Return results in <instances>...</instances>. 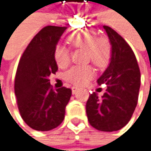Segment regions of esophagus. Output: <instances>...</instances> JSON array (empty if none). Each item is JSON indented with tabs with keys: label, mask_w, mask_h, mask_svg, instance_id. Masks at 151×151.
<instances>
[{
	"label": "esophagus",
	"mask_w": 151,
	"mask_h": 151,
	"mask_svg": "<svg viewBox=\"0 0 151 151\" xmlns=\"http://www.w3.org/2000/svg\"><path fill=\"white\" fill-rule=\"evenodd\" d=\"M78 89H79V88H77V87H72L71 88V91H72V94H75L77 91H78Z\"/></svg>",
	"instance_id": "34e87169"
}]
</instances>
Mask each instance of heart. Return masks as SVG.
Wrapping results in <instances>:
<instances>
[{
  "mask_svg": "<svg viewBox=\"0 0 151 151\" xmlns=\"http://www.w3.org/2000/svg\"><path fill=\"white\" fill-rule=\"evenodd\" d=\"M72 47L82 48L87 51V57L98 67H104L111 57L112 47L105 37H96V33L90 29H82L72 33L68 37ZM53 58L61 68L70 63L69 50L63 45H56L53 51ZM94 75V70L89 65L74 66L66 72V80L72 84L85 85Z\"/></svg>",
  "mask_w": 151,
  "mask_h": 151,
  "instance_id": "heart-1",
  "label": "heart"
}]
</instances>
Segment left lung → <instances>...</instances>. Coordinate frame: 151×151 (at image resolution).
I'll return each instance as SVG.
<instances>
[{"label":"left lung","mask_w":151,"mask_h":151,"mask_svg":"<svg viewBox=\"0 0 151 151\" xmlns=\"http://www.w3.org/2000/svg\"><path fill=\"white\" fill-rule=\"evenodd\" d=\"M111 46L108 67L98 80L99 85L106 84L102 96L90 94L86 105L90 125L101 132H114L125 126L138 102L141 72L135 55L126 41L113 28L103 27Z\"/></svg>","instance_id":"1"}]
</instances>
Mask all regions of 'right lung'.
Masks as SVG:
<instances>
[{
    "label": "right lung",
    "mask_w": 151,
    "mask_h": 151,
    "mask_svg": "<svg viewBox=\"0 0 151 151\" xmlns=\"http://www.w3.org/2000/svg\"><path fill=\"white\" fill-rule=\"evenodd\" d=\"M66 27L47 26L31 40L19 60L15 77V95L24 122L36 131L46 132L59 126L71 89H52L49 77L58 70L53 51Z\"/></svg>",
    "instance_id": "add662e5"
}]
</instances>
